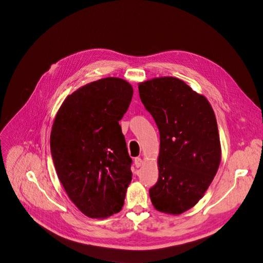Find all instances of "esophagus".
I'll use <instances>...</instances> for the list:
<instances>
[{"label": "esophagus", "mask_w": 263, "mask_h": 263, "mask_svg": "<svg viewBox=\"0 0 263 263\" xmlns=\"http://www.w3.org/2000/svg\"><path fill=\"white\" fill-rule=\"evenodd\" d=\"M134 163H135L136 167H139V166H141V165H142L143 161H142V159H141V158L137 157V158H135V161H134Z\"/></svg>", "instance_id": "obj_1"}]
</instances>
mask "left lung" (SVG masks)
<instances>
[{
    "instance_id": "obj_1",
    "label": "left lung",
    "mask_w": 263,
    "mask_h": 263,
    "mask_svg": "<svg viewBox=\"0 0 263 263\" xmlns=\"http://www.w3.org/2000/svg\"><path fill=\"white\" fill-rule=\"evenodd\" d=\"M139 96L160 135L159 177L151 200L158 211L180 214L202 198L217 174V119L207 99L176 77L139 84Z\"/></svg>"
}]
</instances>
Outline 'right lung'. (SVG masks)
I'll list each match as a JSON object with an SVG mask.
<instances>
[{
    "label": "right lung",
    "mask_w": 263,
    "mask_h": 263,
    "mask_svg": "<svg viewBox=\"0 0 263 263\" xmlns=\"http://www.w3.org/2000/svg\"><path fill=\"white\" fill-rule=\"evenodd\" d=\"M133 93L117 77L90 83L65 100L53 123L50 145L57 176L89 218H108L124 205L133 160L119 121Z\"/></svg>",
    "instance_id": "add662e5"
}]
</instances>
